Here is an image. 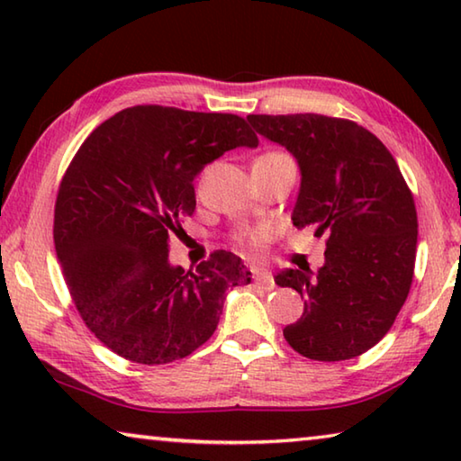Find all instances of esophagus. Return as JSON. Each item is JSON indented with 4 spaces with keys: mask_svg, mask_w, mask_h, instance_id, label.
<instances>
[{
    "mask_svg": "<svg viewBox=\"0 0 461 461\" xmlns=\"http://www.w3.org/2000/svg\"><path fill=\"white\" fill-rule=\"evenodd\" d=\"M252 278L256 286L267 288V291H272L275 288V278H272L270 272L262 270V268H252Z\"/></svg>",
    "mask_w": 461,
    "mask_h": 461,
    "instance_id": "1",
    "label": "esophagus"
}]
</instances>
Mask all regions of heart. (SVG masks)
<instances>
[{
	"label": "heart",
	"mask_w": 461,
	"mask_h": 461,
	"mask_svg": "<svg viewBox=\"0 0 461 461\" xmlns=\"http://www.w3.org/2000/svg\"><path fill=\"white\" fill-rule=\"evenodd\" d=\"M268 230L267 228H258V230H246V231H240L236 236V241L241 248H248V249H258L262 240L267 238Z\"/></svg>",
	"instance_id": "heart-1"
}]
</instances>
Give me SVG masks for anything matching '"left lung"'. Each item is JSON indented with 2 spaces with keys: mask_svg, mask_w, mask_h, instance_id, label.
I'll return each mask as SVG.
<instances>
[{
  "mask_svg": "<svg viewBox=\"0 0 461 461\" xmlns=\"http://www.w3.org/2000/svg\"><path fill=\"white\" fill-rule=\"evenodd\" d=\"M248 122L299 162L294 228L313 225L315 236H327L321 268H286L275 278L305 299L285 339L319 362L368 352L393 327L415 270L417 209L399 165L356 122L319 113L248 115Z\"/></svg>",
  "mask_w": 461,
  "mask_h": 461,
  "instance_id": "1",
  "label": "left lung"
}]
</instances>
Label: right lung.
Here are the masks:
<instances>
[{
	"label": "right lung",
	"mask_w": 461,
	"mask_h": 461,
	"mask_svg": "<svg viewBox=\"0 0 461 461\" xmlns=\"http://www.w3.org/2000/svg\"><path fill=\"white\" fill-rule=\"evenodd\" d=\"M238 146H258L240 115L136 105L77 150L54 205V248L77 311L112 352L181 360L213 335L225 291L249 285L225 249L194 272L168 262V238L197 205L193 178Z\"/></svg>",
	"instance_id": "1"
}]
</instances>
